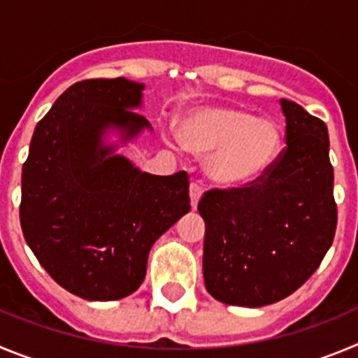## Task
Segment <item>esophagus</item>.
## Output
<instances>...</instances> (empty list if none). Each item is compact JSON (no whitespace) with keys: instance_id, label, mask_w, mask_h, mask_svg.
<instances>
[{"instance_id":"34e87169","label":"esophagus","mask_w":358,"mask_h":358,"mask_svg":"<svg viewBox=\"0 0 358 358\" xmlns=\"http://www.w3.org/2000/svg\"><path fill=\"white\" fill-rule=\"evenodd\" d=\"M189 194H191V205L192 208L198 207V201L203 194V187L199 185L198 182H192L191 187H189Z\"/></svg>"}]
</instances>
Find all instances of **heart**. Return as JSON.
Masks as SVG:
<instances>
[{
	"mask_svg": "<svg viewBox=\"0 0 358 358\" xmlns=\"http://www.w3.org/2000/svg\"><path fill=\"white\" fill-rule=\"evenodd\" d=\"M182 141L198 155H210L207 171L214 182L244 187L267 176L283 148L282 128L273 119L237 107H201L187 114Z\"/></svg>",
	"mask_w": 358,
	"mask_h": 358,
	"instance_id": "1",
	"label": "heart"
}]
</instances>
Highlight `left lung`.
Returning <instances> with one entry per match:
<instances>
[{"instance_id":"obj_1","label":"left lung","mask_w":358,"mask_h":358,"mask_svg":"<svg viewBox=\"0 0 358 358\" xmlns=\"http://www.w3.org/2000/svg\"><path fill=\"white\" fill-rule=\"evenodd\" d=\"M280 105L287 146L271 171L239 189H212L198 203L205 287L227 305L287 298L320 267L336 235L327 124L298 103Z\"/></svg>"}]
</instances>
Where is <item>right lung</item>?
Returning <instances> with one entry per match:
<instances>
[{
    "mask_svg": "<svg viewBox=\"0 0 358 358\" xmlns=\"http://www.w3.org/2000/svg\"><path fill=\"white\" fill-rule=\"evenodd\" d=\"M143 89L127 78L71 85L37 123L22 166L28 246L55 282L91 301L137 291L153 243L191 210L185 171L143 173L103 143L108 128L123 143L151 128L134 110Z\"/></svg>",
    "mask_w": 358,
    "mask_h": 358,
    "instance_id": "1",
    "label": "right lung"
}]
</instances>
